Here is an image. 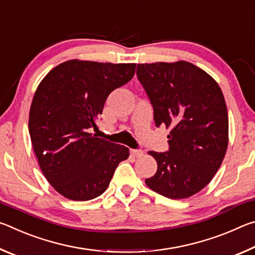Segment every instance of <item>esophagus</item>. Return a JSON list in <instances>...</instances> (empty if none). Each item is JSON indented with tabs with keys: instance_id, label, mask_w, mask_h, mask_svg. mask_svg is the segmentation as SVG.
Wrapping results in <instances>:
<instances>
[{
	"instance_id": "1",
	"label": "esophagus",
	"mask_w": 255,
	"mask_h": 255,
	"mask_svg": "<svg viewBox=\"0 0 255 255\" xmlns=\"http://www.w3.org/2000/svg\"><path fill=\"white\" fill-rule=\"evenodd\" d=\"M130 152H131V155H133L135 157H140V156H143V154H144V150L140 149V148L131 149Z\"/></svg>"
}]
</instances>
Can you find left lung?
I'll return each mask as SVG.
<instances>
[{
    "label": "left lung",
    "mask_w": 255,
    "mask_h": 255,
    "mask_svg": "<svg viewBox=\"0 0 255 255\" xmlns=\"http://www.w3.org/2000/svg\"><path fill=\"white\" fill-rule=\"evenodd\" d=\"M136 74L156 127L171 130L167 152H148L157 171L145 183L170 199L191 197L214 178L227 150L228 115L222 90L205 71L183 60L138 64Z\"/></svg>",
    "instance_id": "left-lung-1"
}]
</instances>
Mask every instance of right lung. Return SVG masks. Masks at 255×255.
Listing matches in <instances>:
<instances>
[{
  "label": "right lung",
  "instance_id": "add662e5",
  "mask_svg": "<svg viewBox=\"0 0 255 255\" xmlns=\"http://www.w3.org/2000/svg\"><path fill=\"white\" fill-rule=\"evenodd\" d=\"M136 64L67 60L38 85L29 114L34 154L56 191L76 201L106 191L126 146L89 132L97 128L109 94L132 79Z\"/></svg>",
  "mask_w": 255,
  "mask_h": 255
}]
</instances>
